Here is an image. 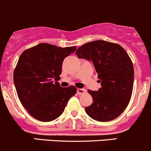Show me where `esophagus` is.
<instances>
[{
  "label": "esophagus",
  "instance_id": "obj_1",
  "mask_svg": "<svg viewBox=\"0 0 151 151\" xmlns=\"http://www.w3.org/2000/svg\"><path fill=\"white\" fill-rule=\"evenodd\" d=\"M84 92H86V89H77V94L78 95H82Z\"/></svg>",
  "mask_w": 151,
  "mask_h": 151
}]
</instances>
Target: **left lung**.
<instances>
[{
    "mask_svg": "<svg viewBox=\"0 0 151 151\" xmlns=\"http://www.w3.org/2000/svg\"><path fill=\"white\" fill-rule=\"evenodd\" d=\"M76 54L92 62L101 85L98 91H88L93 101L86 113L100 122L117 118L128 106L134 85V67L127 52L118 44L95 40L79 47Z\"/></svg>",
    "mask_w": 151,
    "mask_h": 151,
    "instance_id": "left-lung-1",
    "label": "left lung"
}]
</instances>
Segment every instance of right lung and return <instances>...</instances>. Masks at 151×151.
Masks as SVG:
<instances>
[{"instance_id": "right-lung-1", "label": "right lung", "mask_w": 151, "mask_h": 151, "mask_svg": "<svg viewBox=\"0 0 151 151\" xmlns=\"http://www.w3.org/2000/svg\"><path fill=\"white\" fill-rule=\"evenodd\" d=\"M76 50L41 43L20 55L14 71V83L20 102L37 120L50 122L63 113L74 86L62 87L57 81L63 61Z\"/></svg>"}]
</instances>
